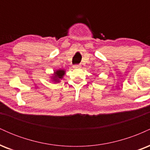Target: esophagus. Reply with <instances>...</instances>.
Wrapping results in <instances>:
<instances>
[{"label":"esophagus","instance_id":"34e87169","mask_svg":"<svg viewBox=\"0 0 150 150\" xmlns=\"http://www.w3.org/2000/svg\"><path fill=\"white\" fill-rule=\"evenodd\" d=\"M73 68H80L81 66L80 65H73Z\"/></svg>","mask_w":150,"mask_h":150}]
</instances>
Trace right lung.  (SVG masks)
I'll use <instances>...</instances> for the list:
<instances>
[{"instance_id": "add662e5", "label": "right lung", "mask_w": 150, "mask_h": 150, "mask_svg": "<svg viewBox=\"0 0 150 150\" xmlns=\"http://www.w3.org/2000/svg\"><path fill=\"white\" fill-rule=\"evenodd\" d=\"M65 75V71L63 70H58L57 71L54 72V77H53V80L56 81V82H59L60 79L63 78V76Z\"/></svg>"}]
</instances>
